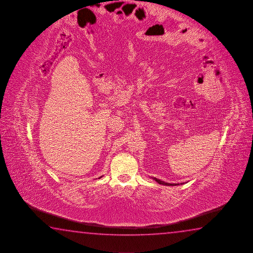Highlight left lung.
Segmentation results:
<instances>
[{"instance_id": "obj_1", "label": "left lung", "mask_w": 253, "mask_h": 253, "mask_svg": "<svg viewBox=\"0 0 253 253\" xmlns=\"http://www.w3.org/2000/svg\"><path fill=\"white\" fill-rule=\"evenodd\" d=\"M155 181H157L158 183H160V184H163V185H167V186H175V185H179V183H165L164 181H161L160 179H158V178H156V177H152ZM181 184H183V183H181Z\"/></svg>"}]
</instances>
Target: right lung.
Listing matches in <instances>:
<instances>
[{
  "label": "right lung",
  "instance_id": "obj_1",
  "mask_svg": "<svg viewBox=\"0 0 253 253\" xmlns=\"http://www.w3.org/2000/svg\"><path fill=\"white\" fill-rule=\"evenodd\" d=\"M101 177H102V176H101ZM101 177H99V178H101Z\"/></svg>",
  "mask_w": 253,
  "mask_h": 253
}]
</instances>
